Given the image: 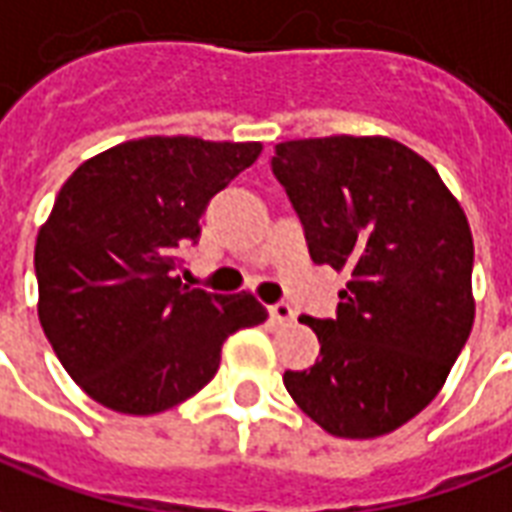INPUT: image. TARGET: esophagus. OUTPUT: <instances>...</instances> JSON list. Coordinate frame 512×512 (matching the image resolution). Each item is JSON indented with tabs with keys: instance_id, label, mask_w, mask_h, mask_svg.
Wrapping results in <instances>:
<instances>
[{
	"instance_id": "34e87169",
	"label": "esophagus",
	"mask_w": 512,
	"mask_h": 512,
	"mask_svg": "<svg viewBox=\"0 0 512 512\" xmlns=\"http://www.w3.org/2000/svg\"><path fill=\"white\" fill-rule=\"evenodd\" d=\"M268 314H271V320H274L276 325H290L295 320L293 306H287V304L268 306Z\"/></svg>"
}]
</instances>
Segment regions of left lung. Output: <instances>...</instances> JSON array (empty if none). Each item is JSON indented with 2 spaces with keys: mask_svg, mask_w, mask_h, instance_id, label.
Listing matches in <instances>:
<instances>
[{
  "mask_svg": "<svg viewBox=\"0 0 512 512\" xmlns=\"http://www.w3.org/2000/svg\"><path fill=\"white\" fill-rule=\"evenodd\" d=\"M271 170L317 266L347 274L320 358L285 388L328 434L374 439L426 410L475 323L467 214L431 162L382 135L285 140Z\"/></svg>",
  "mask_w": 512,
  "mask_h": 512,
  "instance_id": "8db88e82",
  "label": "left lung"
}]
</instances>
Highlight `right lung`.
Here are the masks:
<instances>
[{
	"label": "right lung",
	"instance_id": "add662e5",
	"mask_svg": "<svg viewBox=\"0 0 512 512\" xmlns=\"http://www.w3.org/2000/svg\"><path fill=\"white\" fill-rule=\"evenodd\" d=\"M260 143L151 135L75 170L37 233V314L67 374L102 407L157 415L206 388L230 333L268 317L252 293L181 285L208 200Z\"/></svg>",
	"mask_w": 512,
	"mask_h": 512
}]
</instances>
